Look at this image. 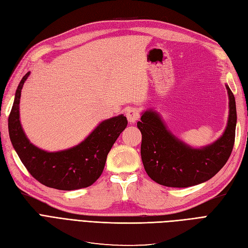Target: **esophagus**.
Returning <instances> with one entry per match:
<instances>
[{"mask_svg":"<svg viewBox=\"0 0 248 248\" xmlns=\"http://www.w3.org/2000/svg\"><path fill=\"white\" fill-rule=\"evenodd\" d=\"M126 117L129 123H136L140 118V111L136 108H129L126 110Z\"/></svg>","mask_w":248,"mask_h":248,"instance_id":"obj_1","label":"esophagus"}]
</instances>
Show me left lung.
<instances>
[{
	"instance_id": "left-lung-1",
	"label": "left lung",
	"mask_w": 248,
	"mask_h": 248,
	"mask_svg": "<svg viewBox=\"0 0 248 248\" xmlns=\"http://www.w3.org/2000/svg\"><path fill=\"white\" fill-rule=\"evenodd\" d=\"M229 118L222 136L212 144L193 148L168 129L159 112L148 108L141 112L138 128L141 132L140 156L148 176L168 187H189L208 181L227 163L235 142L236 101L231 89Z\"/></svg>"
}]
</instances>
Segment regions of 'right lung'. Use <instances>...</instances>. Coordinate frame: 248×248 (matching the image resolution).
Returning <instances> with one entry per match:
<instances>
[{
	"mask_svg": "<svg viewBox=\"0 0 248 248\" xmlns=\"http://www.w3.org/2000/svg\"><path fill=\"white\" fill-rule=\"evenodd\" d=\"M30 73L19 82L8 119L9 137L19 159L37 181L50 188L76 190L92 185L102 174L112 145L126 128V117L119 115L104 120L77 146L47 152L30 141L20 124L21 89Z\"/></svg>",
	"mask_w": 248,
	"mask_h": 248,
	"instance_id": "obj_1",
	"label": "right lung"
}]
</instances>
